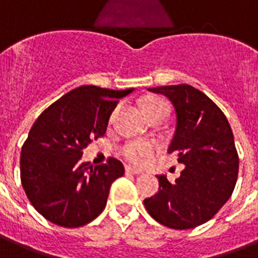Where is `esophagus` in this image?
Wrapping results in <instances>:
<instances>
[{"instance_id": "obj_1", "label": "esophagus", "mask_w": 258, "mask_h": 258, "mask_svg": "<svg viewBox=\"0 0 258 258\" xmlns=\"http://www.w3.org/2000/svg\"><path fill=\"white\" fill-rule=\"evenodd\" d=\"M125 173L140 175V173H143V171H142V169H138V168H133V167H125Z\"/></svg>"}]
</instances>
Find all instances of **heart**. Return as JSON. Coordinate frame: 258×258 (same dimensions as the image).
<instances>
[{
	"label": "heart",
	"mask_w": 258,
	"mask_h": 258,
	"mask_svg": "<svg viewBox=\"0 0 258 258\" xmlns=\"http://www.w3.org/2000/svg\"><path fill=\"white\" fill-rule=\"evenodd\" d=\"M146 115L156 112V111H165L168 112V104L159 98H150L143 104ZM155 146L147 142H130L122 147V155L130 163L142 164L154 154Z\"/></svg>",
	"instance_id": "obj_1"
}]
</instances>
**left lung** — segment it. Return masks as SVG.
Segmentation results:
<instances>
[{"label":"left lung","instance_id":"left-lung-1","mask_svg":"<svg viewBox=\"0 0 258 258\" xmlns=\"http://www.w3.org/2000/svg\"><path fill=\"white\" fill-rule=\"evenodd\" d=\"M172 103L176 115L168 154L176 152L184 169L173 183L158 175V194L144 200L150 216L172 229H190L212 219L236 185L238 156L223 111L189 85L148 89Z\"/></svg>","mask_w":258,"mask_h":258}]
</instances>
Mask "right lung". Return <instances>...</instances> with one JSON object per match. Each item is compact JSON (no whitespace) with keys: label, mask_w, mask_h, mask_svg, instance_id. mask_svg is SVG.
<instances>
[{"label":"right lung","mask_w":258,"mask_h":258,"mask_svg":"<svg viewBox=\"0 0 258 258\" xmlns=\"http://www.w3.org/2000/svg\"><path fill=\"white\" fill-rule=\"evenodd\" d=\"M135 89L81 86L64 94L35 120L21 151V181L31 205L64 228L91 223L103 212L111 184L124 175L122 162H82L93 139L103 136L108 119Z\"/></svg>","instance_id":"1"}]
</instances>
